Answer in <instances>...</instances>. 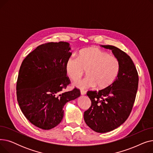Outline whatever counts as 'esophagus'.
<instances>
[{
    "mask_svg": "<svg viewBox=\"0 0 153 153\" xmlns=\"http://www.w3.org/2000/svg\"><path fill=\"white\" fill-rule=\"evenodd\" d=\"M86 93V92L84 90H81V95H85Z\"/></svg>",
    "mask_w": 153,
    "mask_h": 153,
    "instance_id": "1",
    "label": "esophagus"
}]
</instances>
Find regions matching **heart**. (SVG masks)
Listing matches in <instances>:
<instances>
[{
	"label": "heart",
	"mask_w": 153,
	"mask_h": 153,
	"mask_svg": "<svg viewBox=\"0 0 153 153\" xmlns=\"http://www.w3.org/2000/svg\"><path fill=\"white\" fill-rule=\"evenodd\" d=\"M120 69L117 58L97 48L80 51L77 57L71 56L65 63L66 74L74 81L81 78L86 71L87 76L74 84L82 89L96 85L99 89H105L115 81Z\"/></svg>",
	"instance_id": "1"
}]
</instances>
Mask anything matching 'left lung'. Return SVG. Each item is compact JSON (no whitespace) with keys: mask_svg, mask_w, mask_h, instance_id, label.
Wrapping results in <instances>:
<instances>
[{"mask_svg":"<svg viewBox=\"0 0 153 153\" xmlns=\"http://www.w3.org/2000/svg\"><path fill=\"white\" fill-rule=\"evenodd\" d=\"M111 50L120 62L115 81L99 91L87 92L91 106L84 111L85 123L97 133H106L122 125L130 116L138 87V74L131 58L118 48L102 45Z\"/></svg>","mask_w":153,"mask_h":153,"instance_id":"left-lung-1","label":"left lung"}]
</instances>
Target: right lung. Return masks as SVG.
<instances>
[{"label": "right lung", "mask_w": 153, "mask_h": 153, "mask_svg": "<svg viewBox=\"0 0 153 153\" xmlns=\"http://www.w3.org/2000/svg\"><path fill=\"white\" fill-rule=\"evenodd\" d=\"M66 42H48L36 47L23 59L17 81V99L29 122L43 130L57 126L63 107L81 95L76 87L63 92L71 84L65 63L71 56Z\"/></svg>", "instance_id": "obj_1"}]
</instances>
